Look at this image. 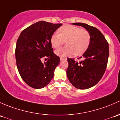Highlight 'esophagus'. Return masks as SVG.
I'll return each mask as SVG.
<instances>
[{
	"instance_id": "esophagus-1",
	"label": "esophagus",
	"mask_w": 120,
	"mask_h": 120,
	"mask_svg": "<svg viewBox=\"0 0 120 120\" xmlns=\"http://www.w3.org/2000/svg\"><path fill=\"white\" fill-rule=\"evenodd\" d=\"M67 60L66 57H60V61H63V60Z\"/></svg>"
}]
</instances>
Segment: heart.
<instances>
[{"label":"heart","mask_w":120,"mask_h":120,"mask_svg":"<svg viewBox=\"0 0 120 120\" xmlns=\"http://www.w3.org/2000/svg\"><path fill=\"white\" fill-rule=\"evenodd\" d=\"M91 40L90 32L77 26L65 24L58 29V33H54L50 38V43L53 48L60 47L65 41L64 47L55 51V54L60 57L75 54L80 55L87 50Z\"/></svg>","instance_id":"b5f03b06"}]
</instances>
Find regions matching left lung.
I'll return each mask as SVG.
<instances>
[{
  "label": "left lung",
  "instance_id": "8db88e82",
  "mask_svg": "<svg viewBox=\"0 0 120 120\" xmlns=\"http://www.w3.org/2000/svg\"><path fill=\"white\" fill-rule=\"evenodd\" d=\"M81 26L91 34V40L88 49L78 58H68L69 65L66 73L70 83L80 90L91 88L101 80L107 67L109 58V44L105 38L97 28L86 23H73Z\"/></svg>",
  "mask_w": 120,
  "mask_h": 120
}]
</instances>
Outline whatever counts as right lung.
<instances>
[{"mask_svg": "<svg viewBox=\"0 0 120 120\" xmlns=\"http://www.w3.org/2000/svg\"><path fill=\"white\" fill-rule=\"evenodd\" d=\"M61 25L62 23L54 24L41 21L23 30L17 40V68L21 78L30 87H44L54 77L60 58L54 53L50 38ZM43 58L48 60L42 63Z\"/></svg>", "mask_w": 120, "mask_h": 120, "instance_id": "obj_1", "label": "right lung"}]
</instances>
